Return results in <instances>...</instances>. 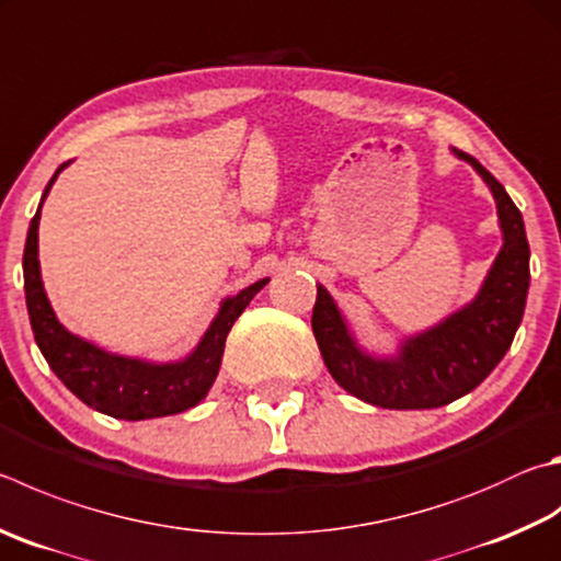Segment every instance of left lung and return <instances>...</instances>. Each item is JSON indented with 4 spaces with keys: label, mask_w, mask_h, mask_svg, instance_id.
Returning <instances> with one entry per match:
<instances>
[{
    "label": "left lung",
    "mask_w": 561,
    "mask_h": 561,
    "mask_svg": "<svg viewBox=\"0 0 561 561\" xmlns=\"http://www.w3.org/2000/svg\"><path fill=\"white\" fill-rule=\"evenodd\" d=\"M451 154L471 164L491 188L503 236L471 301L380 355L363 348L339 304L316 284L311 329L325 368L345 392L382 410H434L476 390L503 360L525 313L529 245L523 213L491 171L461 149L451 147Z\"/></svg>",
    "instance_id": "left-lung-1"
}]
</instances>
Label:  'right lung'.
Returning a JSON list of instances; mask_svg holds the SVG:
<instances>
[{
	"mask_svg": "<svg viewBox=\"0 0 561 561\" xmlns=\"http://www.w3.org/2000/svg\"><path fill=\"white\" fill-rule=\"evenodd\" d=\"M68 164L70 161L60 164L44 188V196H41L32 226H28L24 245L26 309L38 351L44 353L46 363L58 375V380L80 402H85L88 407L107 416H115V420L139 422L186 412L201 400H206L208 390L218 378L222 351H226V339L232 323L248 309L254 294L270 282V277L254 282L242 291L232 294V297L222 299L206 333L201 335V341L193 345L191 353L179 360L129 358V355L110 353L70 333L58 321L54 307H50L38 262L41 208H44L50 186H54L58 174Z\"/></svg>",
	"mask_w": 561,
	"mask_h": 561,
	"instance_id": "obj_1",
	"label": "right lung"
}]
</instances>
